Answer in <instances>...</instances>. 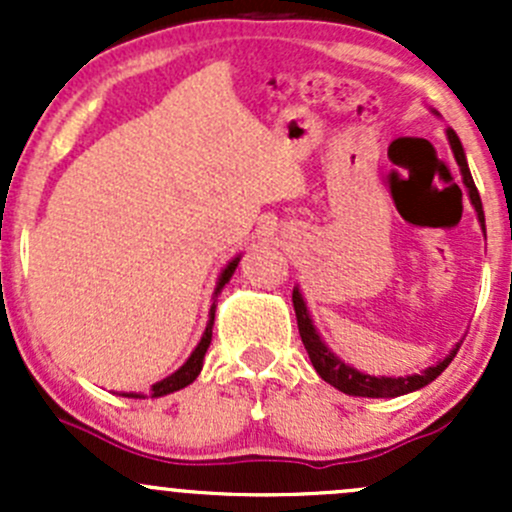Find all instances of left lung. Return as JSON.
<instances>
[{"label": "left lung", "instance_id": "8db88e82", "mask_svg": "<svg viewBox=\"0 0 512 512\" xmlns=\"http://www.w3.org/2000/svg\"><path fill=\"white\" fill-rule=\"evenodd\" d=\"M433 113H436V111H433ZM436 116H438V113H436ZM446 136H448V143H451L453 158H456L458 168H461L463 185H466V190H468V198H471V205L476 208L478 223H480V227H483V235H485L483 203H480L478 188H476V183H473V175H471V168H468L466 153H463L461 138L456 136V131H453V128H446ZM292 302H294V314H297L299 337H302L304 349H307L309 359H312V366L317 369V374L322 376L327 384H332L334 389L344 391V394H349V396H366V399H396V396H404V394H411V391L423 389V386L431 384L436 376L443 374V369L451 364L453 356H456L458 349H461V342H458L456 347L451 349V352L443 356V359H438L436 364H431L428 369L418 371V374L371 376V374H364V371L354 369V366L344 364V361L339 359V356L334 354L332 349H329L327 344L322 342V337H319V332H317V327H314L312 317H309L307 302H304L299 287H294Z\"/></svg>", "mask_w": 512, "mask_h": 512}]
</instances>
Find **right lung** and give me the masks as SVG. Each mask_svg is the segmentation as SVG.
I'll use <instances>...</instances> for the list:
<instances>
[{
  "label": "right lung",
  "mask_w": 512,
  "mask_h": 512,
  "mask_svg": "<svg viewBox=\"0 0 512 512\" xmlns=\"http://www.w3.org/2000/svg\"><path fill=\"white\" fill-rule=\"evenodd\" d=\"M237 262H240V255H237V257H232V260L227 262V265H225V270L220 272V277H218V285H215V292H213V299L218 297L220 292H223V287L227 285V282H230V277L235 275V270H237ZM215 307H218V304L213 302V307H210V319H208V327H205L203 337H200V342H198V347L193 349V354L188 356V361H185V364L180 366L178 371H173V374H170V376H165V379H160V381H156V384H153V389H151V399H158V396H168V394H173V391H180V389H185V386H188V384H193V381L198 379L200 369H203V359H205V352H208L210 342H213ZM121 396H128V399H146V394H133V391H126V394H121Z\"/></svg>",
  "instance_id": "right-lung-1"
}]
</instances>
